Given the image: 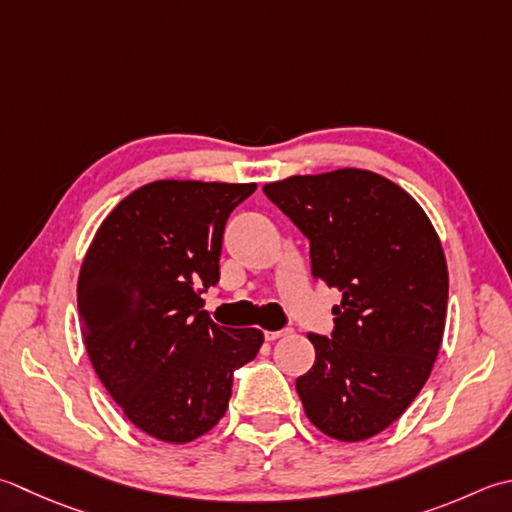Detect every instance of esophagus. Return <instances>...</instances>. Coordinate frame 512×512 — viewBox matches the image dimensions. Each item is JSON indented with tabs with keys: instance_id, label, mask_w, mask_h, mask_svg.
<instances>
[{
	"instance_id": "obj_1",
	"label": "esophagus",
	"mask_w": 512,
	"mask_h": 512,
	"mask_svg": "<svg viewBox=\"0 0 512 512\" xmlns=\"http://www.w3.org/2000/svg\"><path fill=\"white\" fill-rule=\"evenodd\" d=\"M284 335H288L286 328H284V330H266V333H264V337L268 339V342H275V339L284 337Z\"/></svg>"
}]
</instances>
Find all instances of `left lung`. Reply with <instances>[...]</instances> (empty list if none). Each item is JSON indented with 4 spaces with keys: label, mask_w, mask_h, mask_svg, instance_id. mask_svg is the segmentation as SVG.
Listing matches in <instances>:
<instances>
[{
    "label": "left lung",
    "mask_w": 512,
    "mask_h": 512,
    "mask_svg": "<svg viewBox=\"0 0 512 512\" xmlns=\"http://www.w3.org/2000/svg\"><path fill=\"white\" fill-rule=\"evenodd\" d=\"M266 197L310 242L313 277L342 293L333 335L308 333L315 364L295 388L306 417L339 442L382 433L424 388L442 346L448 268L413 197L359 168L295 175Z\"/></svg>",
    "instance_id": "obj_1"
}]
</instances>
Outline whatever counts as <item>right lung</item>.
<instances>
[{"label": "right lung", "mask_w": 512, "mask_h": 512, "mask_svg": "<svg viewBox=\"0 0 512 512\" xmlns=\"http://www.w3.org/2000/svg\"><path fill=\"white\" fill-rule=\"evenodd\" d=\"M257 184L162 182L122 199L95 233L77 282L90 364L146 435L186 444L224 417L233 373L264 344L259 328L208 317L228 215Z\"/></svg>", "instance_id": "1"}]
</instances>
